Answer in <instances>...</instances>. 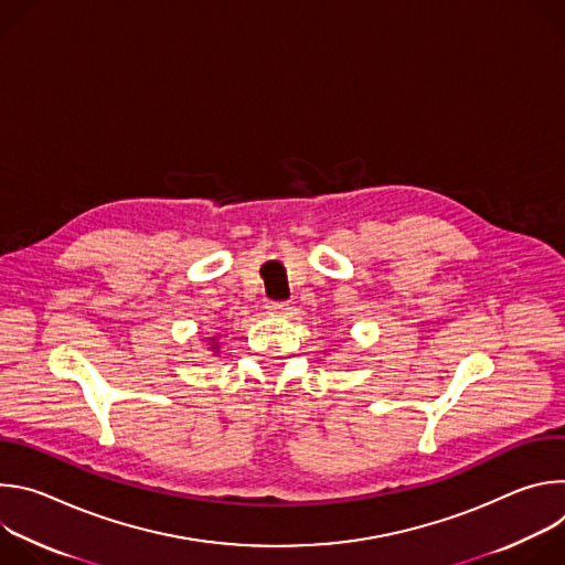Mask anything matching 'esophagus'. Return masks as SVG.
I'll use <instances>...</instances> for the list:
<instances>
[{
	"label": "esophagus",
	"instance_id": "1",
	"mask_svg": "<svg viewBox=\"0 0 565 565\" xmlns=\"http://www.w3.org/2000/svg\"><path fill=\"white\" fill-rule=\"evenodd\" d=\"M286 301H266V308L268 310H273V312H281V310H286Z\"/></svg>",
	"mask_w": 565,
	"mask_h": 565
}]
</instances>
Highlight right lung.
Masks as SVG:
<instances>
[{"label":"right lung","mask_w":565,"mask_h":565,"mask_svg":"<svg viewBox=\"0 0 565 565\" xmlns=\"http://www.w3.org/2000/svg\"><path fill=\"white\" fill-rule=\"evenodd\" d=\"M210 342H212V351H216V349H218V344H216L214 340H210Z\"/></svg>","instance_id":"add662e5"}]
</instances>
